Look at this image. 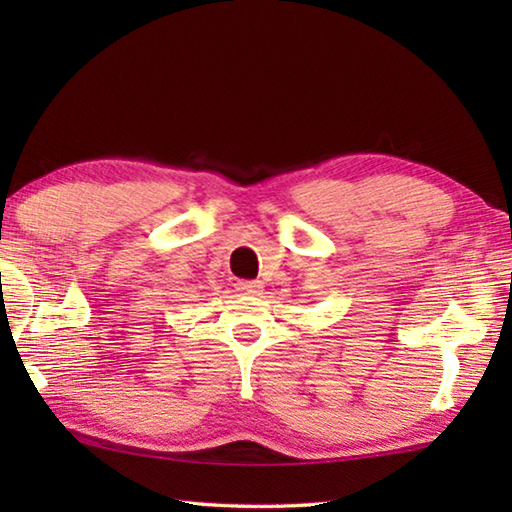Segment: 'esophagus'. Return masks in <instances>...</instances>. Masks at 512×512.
<instances>
[{
    "label": "esophagus",
    "mask_w": 512,
    "mask_h": 512,
    "mask_svg": "<svg viewBox=\"0 0 512 512\" xmlns=\"http://www.w3.org/2000/svg\"><path fill=\"white\" fill-rule=\"evenodd\" d=\"M235 286L239 292H242V295H257V292H262L259 281H237Z\"/></svg>",
    "instance_id": "34e87169"
}]
</instances>
